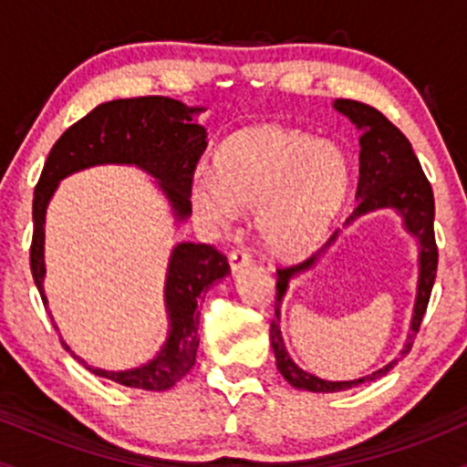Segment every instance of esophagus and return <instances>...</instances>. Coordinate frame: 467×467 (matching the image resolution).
Segmentation results:
<instances>
[{
	"label": "esophagus",
	"instance_id": "obj_1",
	"mask_svg": "<svg viewBox=\"0 0 467 467\" xmlns=\"http://www.w3.org/2000/svg\"><path fill=\"white\" fill-rule=\"evenodd\" d=\"M228 264H230V270L233 272H239L241 267L250 265L252 264V254L248 248H244V245H239V248H233L228 254Z\"/></svg>",
	"mask_w": 467,
	"mask_h": 467
}]
</instances>
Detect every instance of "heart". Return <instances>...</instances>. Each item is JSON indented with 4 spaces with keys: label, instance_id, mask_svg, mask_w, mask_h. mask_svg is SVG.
Instances as JSON below:
<instances>
[{
    "label": "heart",
    "instance_id": "obj_1",
    "mask_svg": "<svg viewBox=\"0 0 467 467\" xmlns=\"http://www.w3.org/2000/svg\"><path fill=\"white\" fill-rule=\"evenodd\" d=\"M351 164L334 142L307 131L261 125L230 136L219 149L215 175L197 171L191 206L217 228L241 211H256V233L267 250L296 256L312 250L347 200Z\"/></svg>",
    "mask_w": 467,
    "mask_h": 467
}]
</instances>
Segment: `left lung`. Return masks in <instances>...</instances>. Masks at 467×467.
<instances>
[{"label":"left lung","instance_id":"left-lung-1","mask_svg":"<svg viewBox=\"0 0 467 467\" xmlns=\"http://www.w3.org/2000/svg\"><path fill=\"white\" fill-rule=\"evenodd\" d=\"M336 109L342 111L364 130L360 138V180H358V206L356 213L349 217L353 222L364 213L375 211V208L393 206L404 215L406 228L420 239V287H417V303L415 314H412V325L409 340L400 356L404 358L410 351L412 340L420 331L423 314H426L428 301H431L432 285H435L439 250L435 241V197H432V186L428 182L426 173L421 171L420 160L412 151L409 138L401 133L387 116L379 114L378 109L367 103H358L351 99H337ZM347 222V223H349ZM336 234L325 244L331 245ZM323 248V250H325ZM320 250V252H323ZM318 252V254H320ZM309 256L301 265L294 267H278L276 270V298H275V320L270 325V342L275 349L276 368L283 378L292 384L294 389L312 390V393H336V390H347L358 387L362 382L387 375V371L398 364L400 358L379 368L378 373L367 375V378L351 379V382H325V379L314 378L305 373L296 364L289 360L285 345L281 337V327H278V314H281V298L287 289V281L296 272L307 270L314 264L316 256Z\"/></svg>","mask_w":467,"mask_h":467}]
</instances>
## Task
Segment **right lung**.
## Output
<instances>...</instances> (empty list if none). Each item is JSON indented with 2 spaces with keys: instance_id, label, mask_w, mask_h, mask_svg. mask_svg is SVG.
<instances>
[{
  "instance_id": "obj_1",
  "label": "right lung",
  "mask_w": 467,
  "mask_h": 467,
  "mask_svg": "<svg viewBox=\"0 0 467 467\" xmlns=\"http://www.w3.org/2000/svg\"><path fill=\"white\" fill-rule=\"evenodd\" d=\"M195 111L200 109H189L180 100L166 96L118 99L99 105L63 131L47 155L32 202L35 228H32L30 244V270L44 305V222L46 206L58 180L94 164H136L160 182L166 197L173 203L175 215L184 219L191 213V180L195 175L197 162L206 151V131L191 118ZM228 272V259L215 245L180 244L171 254L169 275H166L171 336L158 358L133 371L111 373L89 367L74 353L72 356L94 375L122 387L144 390L171 389L195 364L197 345H200L197 307L203 292Z\"/></svg>"
}]
</instances>
